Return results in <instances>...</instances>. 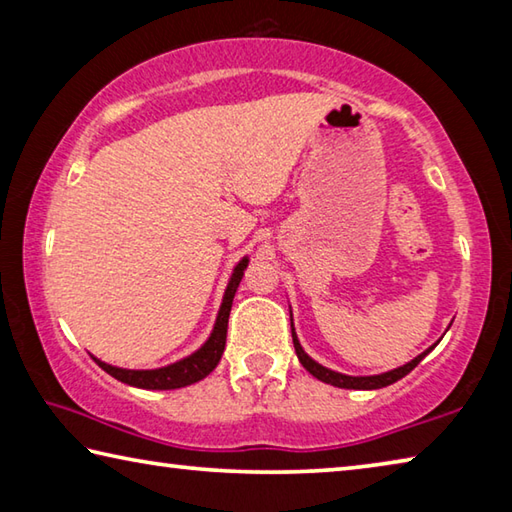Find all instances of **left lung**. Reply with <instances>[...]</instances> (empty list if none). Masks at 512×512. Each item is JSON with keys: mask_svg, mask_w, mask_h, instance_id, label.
Here are the masks:
<instances>
[{"mask_svg": "<svg viewBox=\"0 0 512 512\" xmlns=\"http://www.w3.org/2000/svg\"><path fill=\"white\" fill-rule=\"evenodd\" d=\"M292 342H294V351H297L299 362L303 364V369L315 375L317 380L326 382V384H333V387H339V389H382V387H389V384L402 380L407 373L414 371L416 366L420 364V360H423V357L436 346L434 344L432 348H429V351L420 353L416 360H411L409 364L400 366V369H393V371L382 373V375H366V378H353V375H342V373L330 371V369H326V366L317 364L315 360H312V357H308L306 353H303L299 339H297V335H294V328H292Z\"/></svg>", "mask_w": 512, "mask_h": 512, "instance_id": "1", "label": "left lung"}]
</instances>
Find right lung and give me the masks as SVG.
Listing matches in <instances>:
<instances>
[{
	"label": "right lung",
	"instance_id": "add662e5",
	"mask_svg": "<svg viewBox=\"0 0 512 512\" xmlns=\"http://www.w3.org/2000/svg\"><path fill=\"white\" fill-rule=\"evenodd\" d=\"M245 267H247V258H242V261L236 265V270H233V274H231V281L227 285V292H224L222 306L218 312V321H215V328L209 337V342H206L197 353L188 355L186 360L164 366V369H155V371L116 369V366L96 360V357H94V362L101 366L105 373H110L112 378L130 384V387H139V389L166 391V389H179V387H188V384H193V382H200L215 369V366H218L220 357L224 353L233 294H236V290H238L242 274H245Z\"/></svg>",
	"mask_w": 512,
	"mask_h": 512
}]
</instances>
